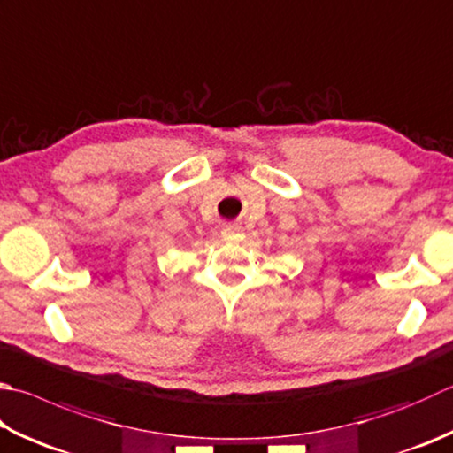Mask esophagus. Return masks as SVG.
Returning a JSON list of instances; mask_svg holds the SVG:
<instances>
[{"instance_id": "obj_1", "label": "esophagus", "mask_w": 453, "mask_h": 453, "mask_svg": "<svg viewBox=\"0 0 453 453\" xmlns=\"http://www.w3.org/2000/svg\"><path fill=\"white\" fill-rule=\"evenodd\" d=\"M220 234H223V241H226V242H236V241H241V238L244 236L242 228L241 226H234V225L225 226L223 230H220Z\"/></svg>"}]
</instances>
